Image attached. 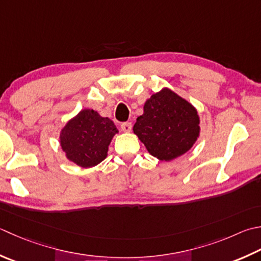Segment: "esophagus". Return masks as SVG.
Segmentation results:
<instances>
[{
    "instance_id": "34e87169",
    "label": "esophagus",
    "mask_w": 261,
    "mask_h": 261,
    "mask_svg": "<svg viewBox=\"0 0 261 261\" xmlns=\"http://www.w3.org/2000/svg\"><path fill=\"white\" fill-rule=\"evenodd\" d=\"M121 129H122V131H124V132H130L131 129H132L131 122H123V123L121 124Z\"/></svg>"
}]
</instances>
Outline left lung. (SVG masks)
Instances as JSON below:
<instances>
[{
  "mask_svg": "<svg viewBox=\"0 0 261 261\" xmlns=\"http://www.w3.org/2000/svg\"><path fill=\"white\" fill-rule=\"evenodd\" d=\"M134 131L152 156L172 161L186 154L196 142L199 116L189 101L165 88L146 101Z\"/></svg>",
  "mask_w": 261,
  "mask_h": 261,
  "instance_id": "8db88e82",
  "label": "left lung"
}]
</instances>
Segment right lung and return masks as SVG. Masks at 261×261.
Returning <instances> with one entry per match:
<instances>
[{"instance_id":"add662e5","label":"right lung","mask_w":261,"mask_h":261,"mask_svg":"<svg viewBox=\"0 0 261 261\" xmlns=\"http://www.w3.org/2000/svg\"><path fill=\"white\" fill-rule=\"evenodd\" d=\"M113 121L94 110H83L61 132L66 157L81 167H93L107 156L112 138L117 134Z\"/></svg>"}]
</instances>
